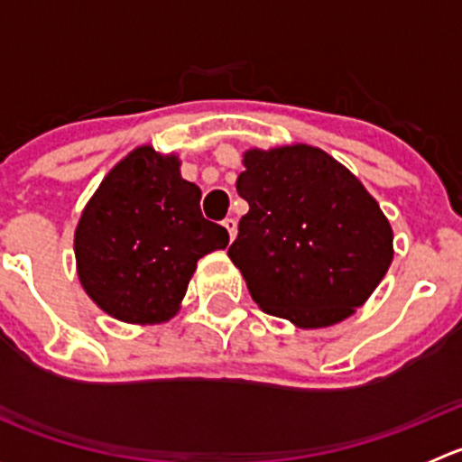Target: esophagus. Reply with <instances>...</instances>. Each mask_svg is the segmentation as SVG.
<instances>
[{
    "label": "esophagus",
    "mask_w": 462,
    "mask_h": 462,
    "mask_svg": "<svg viewBox=\"0 0 462 462\" xmlns=\"http://www.w3.org/2000/svg\"><path fill=\"white\" fill-rule=\"evenodd\" d=\"M223 226H226L230 239H235V236H236V221H235V218H226V221H223Z\"/></svg>",
    "instance_id": "obj_1"
}]
</instances>
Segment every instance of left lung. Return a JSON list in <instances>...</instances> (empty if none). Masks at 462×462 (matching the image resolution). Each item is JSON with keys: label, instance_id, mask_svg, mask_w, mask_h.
Instances as JSON below:
<instances>
[{"label": "left lung", "instance_id": "8db88e82", "mask_svg": "<svg viewBox=\"0 0 462 462\" xmlns=\"http://www.w3.org/2000/svg\"><path fill=\"white\" fill-rule=\"evenodd\" d=\"M236 192L250 205L227 257L263 313L297 328L351 318L393 261V230L356 174L319 147L248 149Z\"/></svg>", "mask_w": 462, "mask_h": 462}]
</instances>
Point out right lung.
Segmentation results:
<instances>
[{
  "instance_id": "add662e5",
  "label": "right lung",
  "mask_w": 462,
  "mask_h": 462,
  "mask_svg": "<svg viewBox=\"0 0 462 462\" xmlns=\"http://www.w3.org/2000/svg\"><path fill=\"white\" fill-rule=\"evenodd\" d=\"M230 235L201 214L180 158L141 144L111 167L78 221V277L93 304L127 324H165L180 310L197 261Z\"/></svg>"
}]
</instances>
